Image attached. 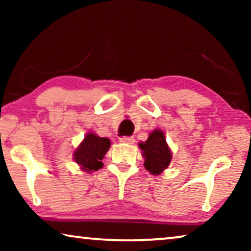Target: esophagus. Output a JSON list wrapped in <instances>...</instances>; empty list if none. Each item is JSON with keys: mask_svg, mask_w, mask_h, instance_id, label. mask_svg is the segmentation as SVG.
<instances>
[{"mask_svg": "<svg viewBox=\"0 0 251 251\" xmlns=\"http://www.w3.org/2000/svg\"><path fill=\"white\" fill-rule=\"evenodd\" d=\"M120 142L123 144H133L135 143V138L133 137H121Z\"/></svg>", "mask_w": 251, "mask_h": 251, "instance_id": "obj_1", "label": "esophagus"}]
</instances>
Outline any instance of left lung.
<instances>
[{
  "label": "left lung",
  "mask_w": 251,
  "mask_h": 251,
  "mask_svg": "<svg viewBox=\"0 0 251 251\" xmlns=\"http://www.w3.org/2000/svg\"><path fill=\"white\" fill-rule=\"evenodd\" d=\"M139 149L143 151V156L145 157L144 167L154 176L162 174V171L169 167L173 153L162 130H153L145 143H139Z\"/></svg>",
  "instance_id": "obj_1"
}]
</instances>
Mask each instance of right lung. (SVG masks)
<instances>
[{
  "instance_id": "1",
  "label": "right lung",
  "mask_w": 251,
  "mask_h": 251,
  "mask_svg": "<svg viewBox=\"0 0 251 251\" xmlns=\"http://www.w3.org/2000/svg\"><path fill=\"white\" fill-rule=\"evenodd\" d=\"M109 147H111V140L108 138L89 132L75 150L73 154L75 162L87 173L97 171L104 166L101 160L104 159Z\"/></svg>"
}]
</instances>
